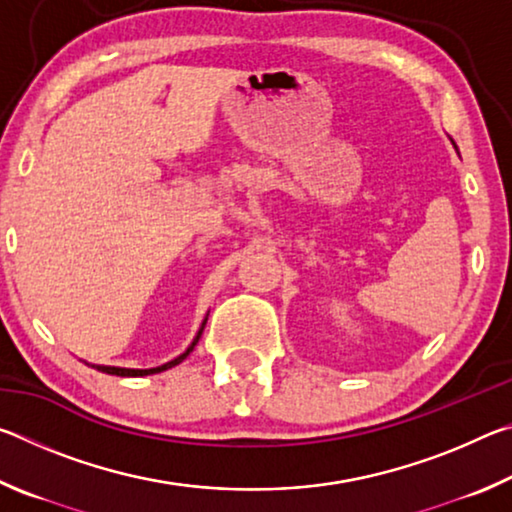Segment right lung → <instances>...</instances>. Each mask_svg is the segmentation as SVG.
Segmentation results:
<instances>
[{
	"label": "right lung",
	"mask_w": 512,
	"mask_h": 512,
	"mask_svg": "<svg viewBox=\"0 0 512 512\" xmlns=\"http://www.w3.org/2000/svg\"><path fill=\"white\" fill-rule=\"evenodd\" d=\"M205 323H207V316H205V320H203V325H201V329H198L196 332V336H194V341L189 343V348L183 352V354H178L176 359H171V361H167V363H162V366H158V368H146V370H142V368H117V366H94V363H88V366H92V368H97L99 372H106V375H117V377H146V375H155V372H164V370H169V368H173V366H178L180 361H185L187 357H189V352H192L194 348H196V343H198V339H201V334H203V327H205Z\"/></svg>",
	"instance_id": "obj_1"
}]
</instances>
